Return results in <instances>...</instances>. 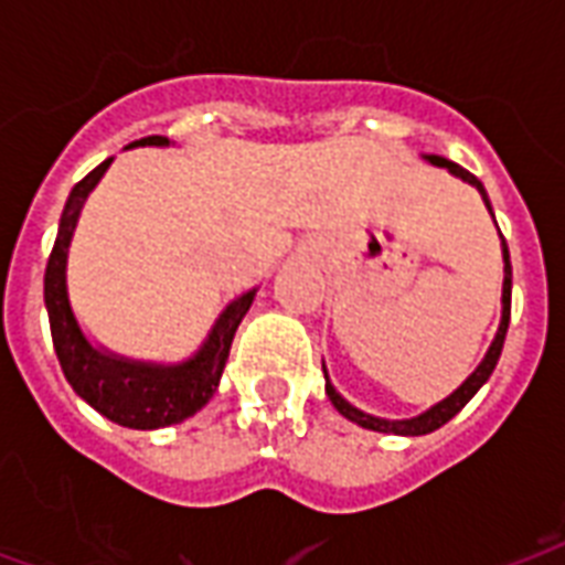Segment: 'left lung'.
Instances as JSON below:
<instances>
[{"label":"left lung","mask_w":565,"mask_h":565,"mask_svg":"<svg viewBox=\"0 0 565 565\" xmlns=\"http://www.w3.org/2000/svg\"><path fill=\"white\" fill-rule=\"evenodd\" d=\"M422 158H425L428 163H434V167H443V170H448L451 175H455V179L466 181V184H472V188L481 193L483 204H487V211L492 213L490 195H487L483 184L475 179L472 172H466L463 167H457L455 161H446V158H439V154H422ZM492 220H495V216H492ZM501 255H504V284H501V322H499V331H495V337H492V343H490V349H487V354H483V361L475 366L472 375L466 377L463 384L457 386L455 393L446 395L443 402L430 404L428 411H422L419 416H411V419H381V416L363 413L361 407H354L352 402H345L343 395L337 393V386L331 384L326 363H322V372H326V393H328V398H331V404H334L337 411L343 413L349 422H358L361 428L377 430V434H398V437H422V434H430V430L443 428V425H446L451 416H457V413L463 411L466 402H469V398H472V395L478 393L483 384H487V381H490L492 370H495V363H499V358H501V349H504V337H508L510 290H513V266H510V252H508V243H504V237H501Z\"/></svg>","instance_id":"1"}]
</instances>
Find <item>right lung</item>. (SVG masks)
<instances>
[{
  "instance_id": "obj_1",
  "label": "right lung",
  "mask_w": 565,
  "mask_h": 565,
  "mask_svg": "<svg viewBox=\"0 0 565 565\" xmlns=\"http://www.w3.org/2000/svg\"><path fill=\"white\" fill-rule=\"evenodd\" d=\"M140 146L161 149V146H170V140L154 135L135 140L126 149H140ZM110 161L114 158L102 161L90 175H84L75 184L64 204V213H61L55 246H52L46 278H43L49 328H52V343H55V354L66 381L93 411H99L105 419L117 422L122 428H167V425L184 422L211 402V395L220 386L225 361H228L231 340H234L237 326L252 308L257 287H252L222 308V313L204 337V343L190 354L188 361H135V358H126V354H117L105 345L93 343L90 337L84 334L82 322L75 317L73 301H70L66 260H70V246H73V234L84 202L96 190L102 175L108 172Z\"/></svg>"
}]
</instances>
